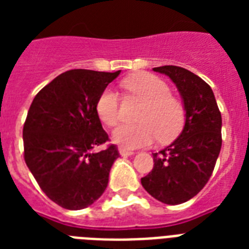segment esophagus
<instances>
[{
  "instance_id": "obj_1",
  "label": "esophagus",
  "mask_w": 249,
  "mask_h": 249,
  "mask_svg": "<svg viewBox=\"0 0 249 249\" xmlns=\"http://www.w3.org/2000/svg\"><path fill=\"white\" fill-rule=\"evenodd\" d=\"M119 154H120L121 156H130V155H133V154H134V152L133 151H130V150H128V148H124V147H119Z\"/></svg>"
}]
</instances>
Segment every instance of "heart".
<instances>
[{
	"instance_id": "heart-1",
	"label": "heart",
	"mask_w": 249,
	"mask_h": 249,
	"mask_svg": "<svg viewBox=\"0 0 249 249\" xmlns=\"http://www.w3.org/2000/svg\"><path fill=\"white\" fill-rule=\"evenodd\" d=\"M125 89L143 101L138 113V124H124L113 132V141L123 147L136 148L152 143L159 137L161 142L172 140L179 133L185 121L182 102L170 94L168 84L158 76L140 72L124 81ZM99 120L107 126L120 121L119 95L107 88L97 101Z\"/></svg>"
}]
</instances>
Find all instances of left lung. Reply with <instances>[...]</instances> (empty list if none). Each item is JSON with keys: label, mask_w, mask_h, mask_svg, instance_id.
<instances>
[{"label": "left lung", "mask_w": 249, "mask_h": 249, "mask_svg": "<svg viewBox=\"0 0 249 249\" xmlns=\"http://www.w3.org/2000/svg\"><path fill=\"white\" fill-rule=\"evenodd\" d=\"M152 70L177 86L185 108V126L169 146L152 154L154 168L141 178V183L156 200L181 204L195 196L212 176L222 144V119L211 86L199 76L177 66Z\"/></svg>", "instance_id": "obj_1"}]
</instances>
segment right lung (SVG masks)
Masks as SVG:
<instances>
[{
    "label": "right lung",
    "mask_w": 249,
    "mask_h": 249,
    "mask_svg": "<svg viewBox=\"0 0 249 249\" xmlns=\"http://www.w3.org/2000/svg\"><path fill=\"white\" fill-rule=\"evenodd\" d=\"M116 72L71 70L33 99L23 128L24 160L41 190L60 207L79 211L101 197L119 158L97 113V101Z\"/></svg>",
    "instance_id": "obj_1"
}]
</instances>
